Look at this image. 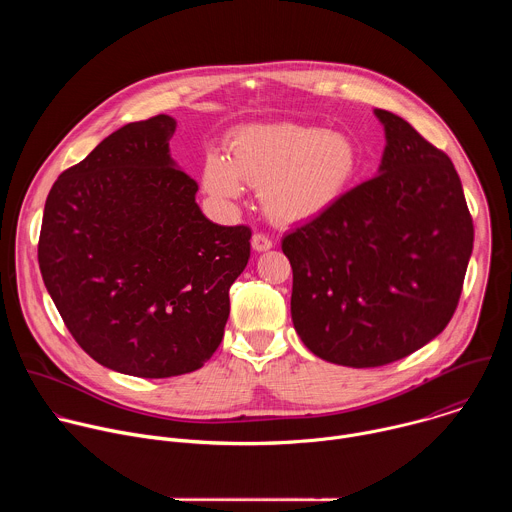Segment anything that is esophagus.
<instances>
[{"mask_svg":"<svg viewBox=\"0 0 512 512\" xmlns=\"http://www.w3.org/2000/svg\"><path fill=\"white\" fill-rule=\"evenodd\" d=\"M251 245H253V249L255 251H269L271 247H273V241L267 237V235H263V233H257V235H253V239H251Z\"/></svg>","mask_w":512,"mask_h":512,"instance_id":"34e87169","label":"esophagus"}]
</instances>
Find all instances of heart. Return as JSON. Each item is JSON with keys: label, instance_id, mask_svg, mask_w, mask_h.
Returning a JSON list of instances; mask_svg holds the SVG:
<instances>
[{"label": "heart", "instance_id": "1", "mask_svg": "<svg viewBox=\"0 0 512 512\" xmlns=\"http://www.w3.org/2000/svg\"><path fill=\"white\" fill-rule=\"evenodd\" d=\"M360 152L350 135L300 123L245 125L229 139V156L204 160L202 184L218 200H235L243 182L259 188L263 210L279 225L326 214L352 186Z\"/></svg>", "mask_w": 512, "mask_h": 512}]
</instances>
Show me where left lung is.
<instances>
[{
  "label": "left lung",
  "instance_id": "left-lung-1",
  "mask_svg": "<svg viewBox=\"0 0 512 512\" xmlns=\"http://www.w3.org/2000/svg\"><path fill=\"white\" fill-rule=\"evenodd\" d=\"M375 115L387 137L379 174L281 241L298 336L352 369L405 358L448 326L474 245L452 160L399 115Z\"/></svg>",
  "mask_w": 512,
  "mask_h": 512
}]
</instances>
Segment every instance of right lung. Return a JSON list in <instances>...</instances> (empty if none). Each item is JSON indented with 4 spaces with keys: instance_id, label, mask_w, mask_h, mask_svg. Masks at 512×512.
Wrapping results in <instances>:
<instances>
[{
    "instance_id": "add662e5",
    "label": "right lung",
    "mask_w": 512,
    "mask_h": 512,
    "mask_svg": "<svg viewBox=\"0 0 512 512\" xmlns=\"http://www.w3.org/2000/svg\"><path fill=\"white\" fill-rule=\"evenodd\" d=\"M176 119L156 115L105 137L54 182L38 263L68 332L103 367L143 379L192 373L225 334L229 289L251 229L221 227L170 158Z\"/></svg>"
}]
</instances>
